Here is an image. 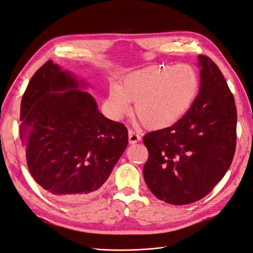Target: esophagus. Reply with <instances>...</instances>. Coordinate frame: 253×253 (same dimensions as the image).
Instances as JSON below:
<instances>
[{"instance_id":"1","label":"esophagus","mask_w":253,"mask_h":253,"mask_svg":"<svg viewBox=\"0 0 253 253\" xmlns=\"http://www.w3.org/2000/svg\"><path fill=\"white\" fill-rule=\"evenodd\" d=\"M140 140V136L134 132L133 129H128V141L131 144H134Z\"/></svg>"}]
</instances>
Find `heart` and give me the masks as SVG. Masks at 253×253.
<instances>
[{
  "label": "heart",
  "mask_w": 253,
  "mask_h": 253,
  "mask_svg": "<svg viewBox=\"0 0 253 253\" xmlns=\"http://www.w3.org/2000/svg\"><path fill=\"white\" fill-rule=\"evenodd\" d=\"M201 89L196 68L187 63L163 64L128 74L112 85L104 109L112 119L122 118L134 102V115L149 129L168 127L191 110Z\"/></svg>",
  "instance_id": "1"
}]
</instances>
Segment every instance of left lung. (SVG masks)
<instances>
[{
	"label": "left lung",
	"instance_id": "1",
	"mask_svg": "<svg viewBox=\"0 0 253 253\" xmlns=\"http://www.w3.org/2000/svg\"><path fill=\"white\" fill-rule=\"evenodd\" d=\"M201 89L172 126L143 136L149 158L143 177L158 200L187 205L202 200L230 167L236 145V106L217 65L198 56Z\"/></svg>",
	"mask_w": 253,
	"mask_h": 253
}]
</instances>
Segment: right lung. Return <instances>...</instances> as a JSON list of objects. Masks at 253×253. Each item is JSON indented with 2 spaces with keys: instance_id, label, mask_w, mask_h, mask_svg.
Here are the masks:
<instances>
[{
  "instance_id": "add662e5",
  "label": "right lung",
  "mask_w": 253,
  "mask_h": 253,
  "mask_svg": "<svg viewBox=\"0 0 253 253\" xmlns=\"http://www.w3.org/2000/svg\"><path fill=\"white\" fill-rule=\"evenodd\" d=\"M84 86L49 60L35 73L21 102L28 170L53 197L70 203L97 192L128 139L125 125L104 117Z\"/></svg>"
}]
</instances>
